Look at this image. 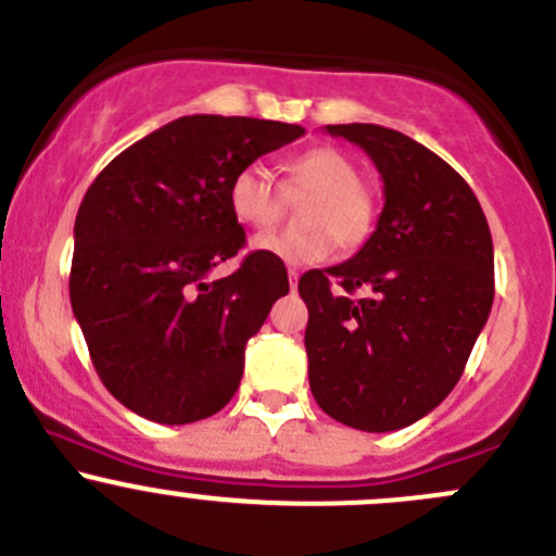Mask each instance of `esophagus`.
Here are the masks:
<instances>
[{
	"label": "esophagus",
	"instance_id": "1",
	"mask_svg": "<svg viewBox=\"0 0 556 556\" xmlns=\"http://www.w3.org/2000/svg\"><path fill=\"white\" fill-rule=\"evenodd\" d=\"M288 279H290V290L299 288V271H295V268H290V271H288Z\"/></svg>",
	"mask_w": 556,
	"mask_h": 556
}]
</instances>
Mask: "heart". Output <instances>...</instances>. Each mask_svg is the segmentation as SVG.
<instances>
[{"label": "heart", "instance_id": "obj_1", "mask_svg": "<svg viewBox=\"0 0 556 556\" xmlns=\"http://www.w3.org/2000/svg\"><path fill=\"white\" fill-rule=\"evenodd\" d=\"M285 190L309 193L301 206L304 231H271L255 237L257 252L288 266H314L333 255L336 242L357 247L377 226V193L361 179L355 159L323 144L285 164ZM228 206L244 226L266 228L282 210V188L271 169L250 161L231 177Z\"/></svg>", "mask_w": 556, "mask_h": 556}]
</instances>
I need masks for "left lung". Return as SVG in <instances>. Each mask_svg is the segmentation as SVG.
Masks as SVG:
<instances>
[{
	"label": "left lung",
	"instance_id": "left-lung-1",
	"mask_svg": "<svg viewBox=\"0 0 556 556\" xmlns=\"http://www.w3.org/2000/svg\"><path fill=\"white\" fill-rule=\"evenodd\" d=\"M325 131L366 150L384 210L355 257L299 279L309 387L336 422L390 433L463 377L495 299L490 226L468 182L406 134L374 123Z\"/></svg>",
	"mask_w": 556,
	"mask_h": 556
}]
</instances>
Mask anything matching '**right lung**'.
Segmentation results:
<instances>
[{
  "label": "right lung",
  "instance_id": "obj_1",
  "mask_svg": "<svg viewBox=\"0 0 556 556\" xmlns=\"http://www.w3.org/2000/svg\"><path fill=\"white\" fill-rule=\"evenodd\" d=\"M304 128L257 117L185 115L123 150L86 190L75 220L70 299L106 390L161 425L220 412L244 371V346L279 295L282 261L247 252L228 185Z\"/></svg>",
  "mask_w": 556,
  "mask_h": 556
}]
</instances>
